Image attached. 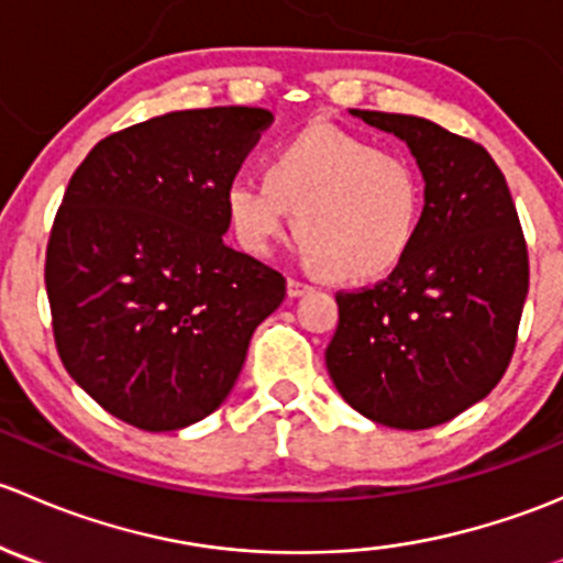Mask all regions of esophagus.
Here are the masks:
<instances>
[{
	"label": "esophagus",
	"instance_id": "esophagus-1",
	"mask_svg": "<svg viewBox=\"0 0 563 563\" xmlns=\"http://www.w3.org/2000/svg\"><path fill=\"white\" fill-rule=\"evenodd\" d=\"M313 291V286L297 280V277H288V297H305V294Z\"/></svg>",
	"mask_w": 563,
	"mask_h": 563
}]
</instances>
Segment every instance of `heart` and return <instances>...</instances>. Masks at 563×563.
<instances>
[{
    "instance_id": "obj_1",
    "label": "heart",
    "mask_w": 563,
    "mask_h": 563,
    "mask_svg": "<svg viewBox=\"0 0 563 563\" xmlns=\"http://www.w3.org/2000/svg\"><path fill=\"white\" fill-rule=\"evenodd\" d=\"M264 176L225 185V214L240 245L269 253L294 212L299 253L334 280L387 275L411 247L422 181L402 152L316 124L266 155Z\"/></svg>"
}]
</instances>
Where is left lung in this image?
I'll return each mask as SVG.
<instances>
[{
  "label": "left lung",
  "instance_id": "obj_1",
  "mask_svg": "<svg viewBox=\"0 0 563 563\" xmlns=\"http://www.w3.org/2000/svg\"><path fill=\"white\" fill-rule=\"evenodd\" d=\"M351 113L406 141L424 176V209L387 280L334 294L340 321L327 367L367 419L428 430L507 373L528 294L526 236L485 146L422 117Z\"/></svg>",
  "mask_w": 563,
  "mask_h": 563
}]
</instances>
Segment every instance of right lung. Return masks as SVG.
Instances as JSON below:
<instances>
[{"mask_svg":"<svg viewBox=\"0 0 563 563\" xmlns=\"http://www.w3.org/2000/svg\"><path fill=\"white\" fill-rule=\"evenodd\" d=\"M264 108L172 111L106 135L70 176L45 250L59 360L150 433L209 417L286 277L223 242L225 185L272 124Z\"/></svg>","mask_w":563,"mask_h":563,"instance_id":"right-lung-1","label":"right lung"}]
</instances>
